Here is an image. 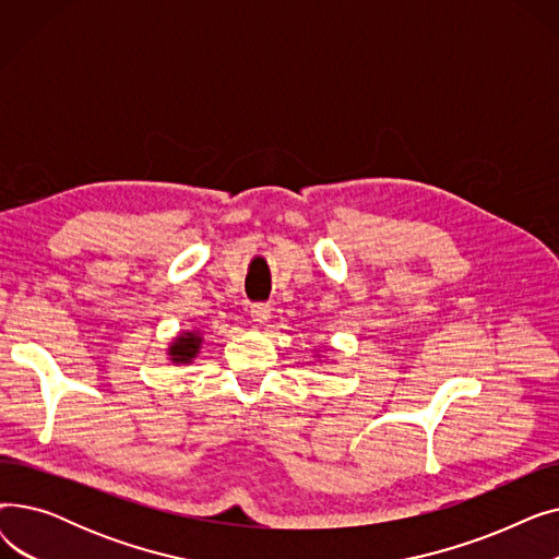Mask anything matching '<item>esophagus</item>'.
I'll use <instances>...</instances> for the list:
<instances>
[{
	"label": "esophagus",
	"mask_w": 559,
	"mask_h": 559,
	"mask_svg": "<svg viewBox=\"0 0 559 559\" xmlns=\"http://www.w3.org/2000/svg\"><path fill=\"white\" fill-rule=\"evenodd\" d=\"M270 314H272V306L270 304H253L251 306V319L253 321H267L270 319Z\"/></svg>",
	"instance_id": "obj_1"
}]
</instances>
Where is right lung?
Here are the masks:
<instances>
[{"label":"right lung","mask_w":559,"mask_h":559,"mask_svg":"<svg viewBox=\"0 0 559 559\" xmlns=\"http://www.w3.org/2000/svg\"><path fill=\"white\" fill-rule=\"evenodd\" d=\"M199 344H201V337H197L194 333H186L181 337H176V342L169 348V356L174 362H190L199 350Z\"/></svg>","instance_id":"add662e5"}]
</instances>
